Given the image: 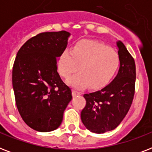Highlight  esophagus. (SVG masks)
I'll return each instance as SVG.
<instances>
[{
  "instance_id": "obj_1",
  "label": "esophagus",
  "mask_w": 152,
  "mask_h": 152,
  "mask_svg": "<svg viewBox=\"0 0 152 152\" xmlns=\"http://www.w3.org/2000/svg\"><path fill=\"white\" fill-rule=\"evenodd\" d=\"M72 95H73L74 96H76V95H80L81 93L79 92V91H77L76 90H73L72 91Z\"/></svg>"
}]
</instances>
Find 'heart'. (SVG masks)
I'll return each instance as SVG.
<instances>
[{
	"instance_id": "obj_1",
	"label": "heart",
	"mask_w": 152,
	"mask_h": 152,
	"mask_svg": "<svg viewBox=\"0 0 152 152\" xmlns=\"http://www.w3.org/2000/svg\"><path fill=\"white\" fill-rule=\"evenodd\" d=\"M118 53L95 42H82L74 46L72 52L64 50L57 60L59 73L69 78L78 71L79 74L67 80L68 84L78 89L90 85L93 89H100L106 85L118 69Z\"/></svg>"
}]
</instances>
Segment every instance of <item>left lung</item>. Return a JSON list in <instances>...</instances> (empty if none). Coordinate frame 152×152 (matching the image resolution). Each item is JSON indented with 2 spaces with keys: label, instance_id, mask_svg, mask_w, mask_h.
<instances>
[{
  "label": "left lung",
  "instance_id": "8db88e82",
  "mask_svg": "<svg viewBox=\"0 0 152 152\" xmlns=\"http://www.w3.org/2000/svg\"><path fill=\"white\" fill-rule=\"evenodd\" d=\"M117 46L120 67L115 78L101 90L83 95L86 106L81 111V121L88 130L99 134L120 125L134 97V59L121 42H117Z\"/></svg>",
  "mask_w": 152,
  "mask_h": 152
}]
</instances>
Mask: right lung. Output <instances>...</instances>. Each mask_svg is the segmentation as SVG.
<instances>
[{
  "label": "right lung",
  "instance_id": "right-lung-1",
  "mask_svg": "<svg viewBox=\"0 0 152 152\" xmlns=\"http://www.w3.org/2000/svg\"><path fill=\"white\" fill-rule=\"evenodd\" d=\"M70 33L43 32L19 50L12 69L15 104L21 118L39 132L59 127L72 99L71 89L57 72V60L66 49Z\"/></svg>",
  "mask_w": 152,
  "mask_h": 152
}]
</instances>
